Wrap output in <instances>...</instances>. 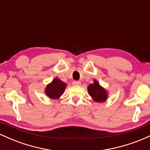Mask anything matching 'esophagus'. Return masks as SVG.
<instances>
[{
	"mask_svg": "<svg viewBox=\"0 0 150 150\" xmlns=\"http://www.w3.org/2000/svg\"><path fill=\"white\" fill-rule=\"evenodd\" d=\"M73 85H75V86H79L81 85V82L80 81H73Z\"/></svg>",
	"mask_w": 150,
	"mask_h": 150,
	"instance_id": "obj_1",
	"label": "esophagus"
}]
</instances>
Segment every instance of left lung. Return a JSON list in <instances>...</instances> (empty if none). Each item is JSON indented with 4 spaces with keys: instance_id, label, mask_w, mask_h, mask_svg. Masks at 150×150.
I'll list each match as a JSON object with an SVG mask.
<instances>
[{
    "instance_id": "8db88e82",
    "label": "left lung",
    "mask_w": 150,
    "mask_h": 150,
    "mask_svg": "<svg viewBox=\"0 0 150 150\" xmlns=\"http://www.w3.org/2000/svg\"><path fill=\"white\" fill-rule=\"evenodd\" d=\"M87 90H88L89 96L95 102L102 103L107 100V91L99 85L97 80H94V82L87 87Z\"/></svg>"
}]
</instances>
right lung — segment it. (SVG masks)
<instances>
[{
    "instance_id": "1",
    "label": "right lung",
    "mask_w": 150,
    "mask_h": 150,
    "mask_svg": "<svg viewBox=\"0 0 150 150\" xmlns=\"http://www.w3.org/2000/svg\"><path fill=\"white\" fill-rule=\"evenodd\" d=\"M67 85L60 79L54 78L51 83L48 84L45 88V93L50 99H56L61 97L63 94Z\"/></svg>"
}]
</instances>
